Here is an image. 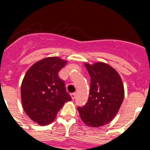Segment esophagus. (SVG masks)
<instances>
[{
    "mask_svg": "<svg viewBox=\"0 0 150 150\" xmlns=\"http://www.w3.org/2000/svg\"><path fill=\"white\" fill-rule=\"evenodd\" d=\"M71 98H72L73 100H74V99H75V98H76V94L75 93V92H74V93H71Z\"/></svg>",
    "mask_w": 150,
    "mask_h": 150,
    "instance_id": "34e87169",
    "label": "esophagus"
}]
</instances>
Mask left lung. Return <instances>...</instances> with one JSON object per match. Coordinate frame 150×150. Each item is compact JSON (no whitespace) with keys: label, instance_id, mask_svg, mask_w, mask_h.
I'll list each match as a JSON object with an SVG mask.
<instances>
[{"label":"left lung","instance_id":"8db88e82","mask_svg":"<svg viewBox=\"0 0 150 150\" xmlns=\"http://www.w3.org/2000/svg\"><path fill=\"white\" fill-rule=\"evenodd\" d=\"M91 77L88 102L78 107L79 116L88 126L98 128L110 122L120 110L124 99L122 81L115 69L107 64L86 63Z\"/></svg>","mask_w":150,"mask_h":150}]
</instances>
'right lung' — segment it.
Instances as JSON below:
<instances>
[{
	"instance_id": "right-lung-1",
	"label": "right lung",
	"mask_w": 150,
	"mask_h": 150,
	"mask_svg": "<svg viewBox=\"0 0 150 150\" xmlns=\"http://www.w3.org/2000/svg\"><path fill=\"white\" fill-rule=\"evenodd\" d=\"M67 62L49 57L34 64L25 75L21 86L23 109L30 120L40 125L53 121L65 102L71 100L59 72Z\"/></svg>"
}]
</instances>
